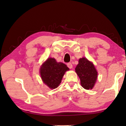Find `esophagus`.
<instances>
[{"label": "esophagus", "mask_w": 126, "mask_h": 126, "mask_svg": "<svg viewBox=\"0 0 126 126\" xmlns=\"http://www.w3.org/2000/svg\"><path fill=\"white\" fill-rule=\"evenodd\" d=\"M67 66H68V68H70V69H71V68H73V65H72V64L71 63H67Z\"/></svg>", "instance_id": "obj_1"}]
</instances>
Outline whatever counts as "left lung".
Wrapping results in <instances>:
<instances>
[{"label": "left lung", "instance_id": "obj_1", "mask_svg": "<svg viewBox=\"0 0 126 126\" xmlns=\"http://www.w3.org/2000/svg\"><path fill=\"white\" fill-rule=\"evenodd\" d=\"M75 72L80 80L81 85L84 89H92L97 78V72L94 65L85 57L79 59Z\"/></svg>", "mask_w": 126, "mask_h": 126}]
</instances>
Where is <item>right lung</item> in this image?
Segmentation results:
<instances>
[{"instance_id": "1", "label": "right lung", "mask_w": 126, "mask_h": 126, "mask_svg": "<svg viewBox=\"0 0 126 126\" xmlns=\"http://www.w3.org/2000/svg\"><path fill=\"white\" fill-rule=\"evenodd\" d=\"M69 69L65 64L57 62L53 58H48L40 68V75L43 83L50 89L57 88L61 84L66 71Z\"/></svg>"}]
</instances>
